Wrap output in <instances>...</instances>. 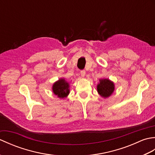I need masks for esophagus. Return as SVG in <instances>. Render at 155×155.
<instances>
[{
  "label": "esophagus",
  "mask_w": 155,
  "mask_h": 155,
  "mask_svg": "<svg viewBox=\"0 0 155 155\" xmlns=\"http://www.w3.org/2000/svg\"><path fill=\"white\" fill-rule=\"evenodd\" d=\"M81 75L82 77H84L85 75H86V71H81Z\"/></svg>",
  "instance_id": "obj_1"
}]
</instances>
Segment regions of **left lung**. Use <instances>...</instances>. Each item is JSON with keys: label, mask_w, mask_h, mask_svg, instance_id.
Instances as JSON below:
<instances>
[{"label": "left lung", "mask_w": 155, "mask_h": 155, "mask_svg": "<svg viewBox=\"0 0 155 155\" xmlns=\"http://www.w3.org/2000/svg\"><path fill=\"white\" fill-rule=\"evenodd\" d=\"M114 84L108 78H101L97 84V91L101 97L107 98L113 94L114 91Z\"/></svg>", "instance_id": "obj_1"}]
</instances>
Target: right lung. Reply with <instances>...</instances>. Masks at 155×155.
<instances>
[{"mask_svg":"<svg viewBox=\"0 0 155 155\" xmlns=\"http://www.w3.org/2000/svg\"><path fill=\"white\" fill-rule=\"evenodd\" d=\"M52 90L58 98H67L70 93V84L64 78H61L52 84Z\"/></svg>","mask_w":155,"mask_h":155,"instance_id":"add662e5","label":"right lung"}]
</instances>
